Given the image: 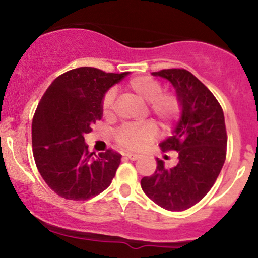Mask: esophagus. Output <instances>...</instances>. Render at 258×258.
I'll return each instance as SVG.
<instances>
[{
  "label": "esophagus",
  "mask_w": 258,
  "mask_h": 258,
  "mask_svg": "<svg viewBox=\"0 0 258 258\" xmlns=\"http://www.w3.org/2000/svg\"><path fill=\"white\" fill-rule=\"evenodd\" d=\"M125 156L127 159L132 160V161H136V160H138L139 158H141L138 154H133V153H127V154H125Z\"/></svg>",
  "instance_id": "esophagus-1"
}]
</instances>
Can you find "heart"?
<instances>
[{"label": "heart", "mask_w": 258, "mask_h": 258, "mask_svg": "<svg viewBox=\"0 0 258 258\" xmlns=\"http://www.w3.org/2000/svg\"><path fill=\"white\" fill-rule=\"evenodd\" d=\"M128 88L139 98L149 102V108L162 122L168 123L179 114V100L170 92H161L159 81L149 76H138L128 82ZM115 91L109 90L102 100V110L105 116L112 114ZM158 126L152 121L142 125H126L121 127L116 135V141L127 150H142L158 137Z\"/></svg>", "instance_id": "1"}]
</instances>
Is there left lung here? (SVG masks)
Here are the masks:
<instances>
[{
	"label": "left lung",
	"mask_w": 258,
	"mask_h": 258,
	"mask_svg": "<svg viewBox=\"0 0 258 258\" xmlns=\"http://www.w3.org/2000/svg\"><path fill=\"white\" fill-rule=\"evenodd\" d=\"M176 90L180 116L172 136L159 144L162 152L177 150L172 168L156 159V171L141 185L154 203L168 211H184L203 199L215 184L227 152V132L220 103L203 82L184 69L152 73Z\"/></svg>",
	"instance_id": "left-lung-1"
}]
</instances>
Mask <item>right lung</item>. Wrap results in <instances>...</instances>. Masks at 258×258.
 <instances>
[{
  "label": "right lung",
  "instance_id": "1",
  "mask_svg": "<svg viewBox=\"0 0 258 258\" xmlns=\"http://www.w3.org/2000/svg\"><path fill=\"white\" fill-rule=\"evenodd\" d=\"M126 75L82 67L58 76L44 92L32 119V153L38 172L59 197L86 200L110 185L121 155L90 153L84 136L103 117L104 94Z\"/></svg>",
  "mask_w": 258,
  "mask_h": 258
}]
</instances>
